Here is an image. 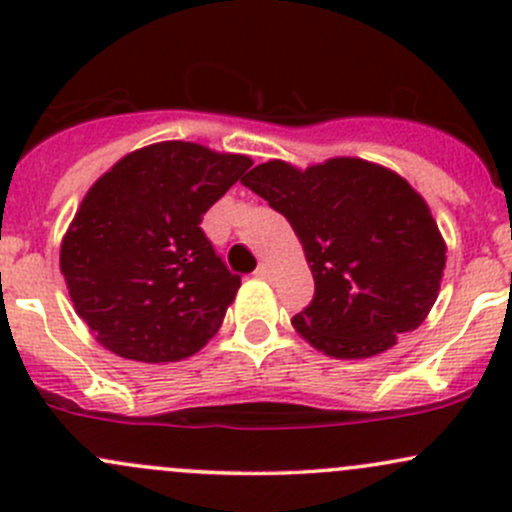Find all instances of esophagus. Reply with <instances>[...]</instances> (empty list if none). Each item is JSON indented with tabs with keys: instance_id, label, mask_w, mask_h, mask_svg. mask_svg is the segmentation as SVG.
Wrapping results in <instances>:
<instances>
[{
	"instance_id": "1",
	"label": "esophagus",
	"mask_w": 512,
	"mask_h": 512,
	"mask_svg": "<svg viewBox=\"0 0 512 512\" xmlns=\"http://www.w3.org/2000/svg\"><path fill=\"white\" fill-rule=\"evenodd\" d=\"M256 278H263V281H268V278L273 276V268L268 266V263H258V268L254 271Z\"/></svg>"
}]
</instances>
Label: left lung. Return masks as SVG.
<instances>
[{
	"mask_svg": "<svg viewBox=\"0 0 512 512\" xmlns=\"http://www.w3.org/2000/svg\"><path fill=\"white\" fill-rule=\"evenodd\" d=\"M241 182L288 219L315 295L295 330L333 357H372L424 323L446 246L424 199L394 172L355 157L295 170L266 162Z\"/></svg>",
	"mask_w": 512,
	"mask_h": 512,
	"instance_id": "1",
	"label": "left lung"
}]
</instances>
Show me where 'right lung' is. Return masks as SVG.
<instances>
[{"instance_id":"add662e5","label":"right lung","mask_w":512,"mask_h":512,"mask_svg":"<svg viewBox=\"0 0 512 512\" xmlns=\"http://www.w3.org/2000/svg\"><path fill=\"white\" fill-rule=\"evenodd\" d=\"M251 160L194 142L130 152L86 194L61 244L76 313L128 360L177 362L217 335L241 286L202 217Z\"/></svg>"}]
</instances>
